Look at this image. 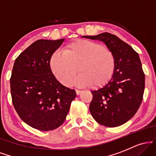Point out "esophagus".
Returning <instances> with one entry per match:
<instances>
[{
	"mask_svg": "<svg viewBox=\"0 0 156 156\" xmlns=\"http://www.w3.org/2000/svg\"><path fill=\"white\" fill-rule=\"evenodd\" d=\"M76 94H77V95H79V94H80V93L82 92V91L81 90H78V89H76Z\"/></svg>",
	"mask_w": 156,
	"mask_h": 156,
	"instance_id": "esophagus-1",
	"label": "esophagus"
}]
</instances>
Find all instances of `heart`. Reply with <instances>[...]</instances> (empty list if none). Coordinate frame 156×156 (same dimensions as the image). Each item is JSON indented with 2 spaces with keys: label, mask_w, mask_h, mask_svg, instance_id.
<instances>
[{
  "label": "heart",
  "mask_w": 156,
  "mask_h": 156,
  "mask_svg": "<svg viewBox=\"0 0 156 156\" xmlns=\"http://www.w3.org/2000/svg\"><path fill=\"white\" fill-rule=\"evenodd\" d=\"M53 75L62 83L69 86L74 80L78 87H99L112 78L115 68V58L106 46L87 39H78L67 44L62 53L56 52L51 58Z\"/></svg>",
  "instance_id": "obj_1"
}]
</instances>
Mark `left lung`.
<instances>
[{"label":"left lung","mask_w":156,"mask_h":156,"mask_svg":"<svg viewBox=\"0 0 156 156\" xmlns=\"http://www.w3.org/2000/svg\"><path fill=\"white\" fill-rule=\"evenodd\" d=\"M82 37L104 42L115 58L112 78L102 88L92 91L91 114L104 126L123 125L135 115L143 99L145 77L139 55L131 46L110 33Z\"/></svg>","instance_id":"8db88e82"}]
</instances>
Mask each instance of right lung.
<instances>
[{
  "label": "right lung",
  "instance_id": "obj_1",
  "mask_svg": "<svg viewBox=\"0 0 156 156\" xmlns=\"http://www.w3.org/2000/svg\"><path fill=\"white\" fill-rule=\"evenodd\" d=\"M64 39H39L16 58L10 78L16 112L35 129L48 131L63 124L76 93L52 73L50 62Z\"/></svg>",
  "mask_w": 156,
  "mask_h": 156
}]
</instances>
